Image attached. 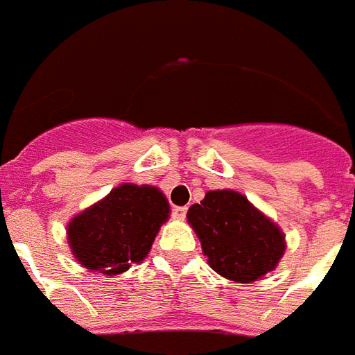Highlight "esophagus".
I'll use <instances>...</instances> for the list:
<instances>
[{"label":"esophagus","mask_w":355,"mask_h":355,"mask_svg":"<svg viewBox=\"0 0 355 355\" xmlns=\"http://www.w3.org/2000/svg\"><path fill=\"white\" fill-rule=\"evenodd\" d=\"M187 216V207H174L172 209V218L174 220H185Z\"/></svg>","instance_id":"obj_1"}]
</instances>
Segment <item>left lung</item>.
Segmentation results:
<instances>
[{
	"mask_svg": "<svg viewBox=\"0 0 355 355\" xmlns=\"http://www.w3.org/2000/svg\"><path fill=\"white\" fill-rule=\"evenodd\" d=\"M187 220L200 238L207 262L223 279L254 282L279 266L286 234L243 194L231 189L209 191Z\"/></svg>",
	"mask_w": 355,
	"mask_h": 355,
	"instance_id": "left-lung-1",
	"label": "left lung"
}]
</instances>
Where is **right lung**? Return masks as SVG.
<instances>
[{
  "mask_svg": "<svg viewBox=\"0 0 355 355\" xmlns=\"http://www.w3.org/2000/svg\"><path fill=\"white\" fill-rule=\"evenodd\" d=\"M168 218V200L157 187L123 183L71 218L67 243L82 268L115 277L148 257Z\"/></svg>",
  "mask_w": 355,
  "mask_h": 355,
  "instance_id": "add662e5",
  "label": "right lung"
}]
</instances>
